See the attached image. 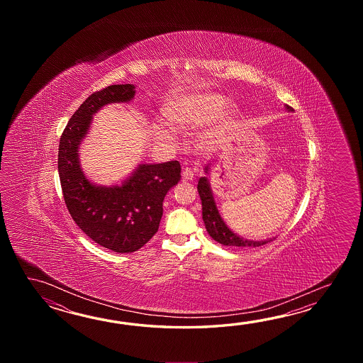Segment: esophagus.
Returning a JSON list of instances; mask_svg holds the SVG:
<instances>
[{
	"label": "esophagus",
	"mask_w": 363,
	"mask_h": 363,
	"mask_svg": "<svg viewBox=\"0 0 363 363\" xmlns=\"http://www.w3.org/2000/svg\"><path fill=\"white\" fill-rule=\"evenodd\" d=\"M182 177H183V182H192L193 179H194V174H193V171L191 169L186 167L182 172Z\"/></svg>",
	"instance_id": "34e87169"
}]
</instances>
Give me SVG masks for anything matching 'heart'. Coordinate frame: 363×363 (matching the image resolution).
<instances>
[{"label":"heart","instance_id":"b5f03b06","mask_svg":"<svg viewBox=\"0 0 363 363\" xmlns=\"http://www.w3.org/2000/svg\"><path fill=\"white\" fill-rule=\"evenodd\" d=\"M228 99L211 92L191 93L171 104L167 116L174 123L183 127H199L220 116ZM210 138V136H208Z\"/></svg>","mask_w":363,"mask_h":363}]
</instances>
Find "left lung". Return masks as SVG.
<instances>
[{"label": "left lung", "instance_id": "left-lung-1", "mask_svg": "<svg viewBox=\"0 0 363 363\" xmlns=\"http://www.w3.org/2000/svg\"><path fill=\"white\" fill-rule=\"evenodd\" d=\"M289 111H292V108L286 106ZM205 172L208 174V166L205 167ZM197 191L201 197V203H202V219L206 227V231L213 239L218 241L219 244L225 245V247H255L264 245L267 242H270L271 239L261 240V241H255V240H247L241 238L239 235H236L235 232L231 231L227 224L222 219V216L219 214L218 208H216V201L213 197V191L208 183L206 177H202L199 180L197 185Z\"/></svg>", "mask_w": 363, "mask_h": 363}]
</instances>
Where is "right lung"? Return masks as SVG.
Instances as JSON below:
<instances>
[{"instance_id": "1", "label": "right lung", "mask_w": 363, "mask_h": 363, "mask_svg": "<svg viewBox=\"0 0 363 363\" xmlns=\"http://www.w3.org/2000/svg\"><path fill=\"white\" fill-rule=\"evenodd\" d=\"M135 85H108L91 94L71 116L58 149V174L69 213L85 235L116 253H132L158 231L164 196L180 180L178 161L141 163L121 184L97 185L85 177L79 147L93 116L108 104L130 102Z\"/></svg>"}]
</instances>
